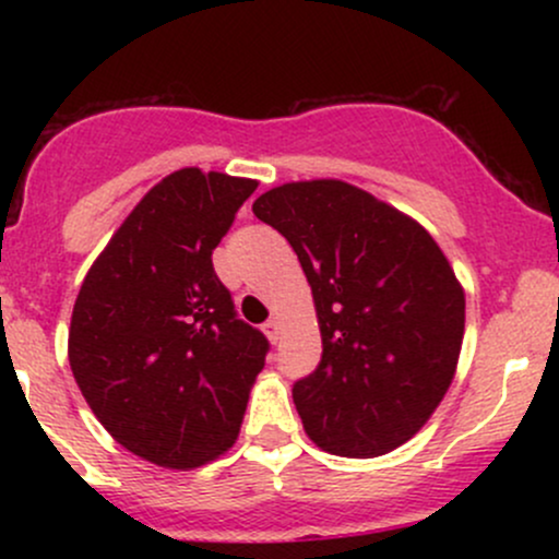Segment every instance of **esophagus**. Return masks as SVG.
<instances>
[{"label":"esophagus","mask_w":559,"mask_h":559,"mask_svg":"<svg viewBox=\"0 0 559 559\" xmlns=\"http://www.w3.org/2000/svg\"><path fill=\"white\" fill-rule=\"evenodd\" d=\"M262 331H265V336L271 338L273 344H278V338H281V323H278V318L267 320V323L262 325Z\"/></svg>","instance_id":"obj_1"}]
</instances>
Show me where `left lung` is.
Instances as JSON below:
<instances>
[{"label": "left lung", "instance_id": "1", "mask_svg": "<svg viewBox=\"0 0 559 559\" xmlns=\"http://www.w3.org/2000/svg\"><path fill=\"white\" fill-rule=\"evenodd\" d=\"M252 213L286 236L312 288L323 357L294 383L323 452L378 457L426 426L444 400L465 333V292L433 236L365 189L292 181Z\"/></svg>", "mask_w": 559, "mask_h": 559}]
</instances>
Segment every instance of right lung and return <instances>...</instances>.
Returning <instances> with one entry per match:
<instances>
[{
  "instance_id": "add662e5",
  "label": "right lung",
  "mask_w": 559,
  "mask_h": 559,
  "mask_svg": "<svg viewBox=\"0 0 559 559\" xmlns=\"http://www.w3.org/2000/svg\"><path fill=\"white\" fill-rule=\"evenodd\" d=\"M258 181L181 168L152 186L83 278L68 360L128 452L194 471L236 444L267 338L236 318L213 249Z\"/></svg>"
}]
</instances>
